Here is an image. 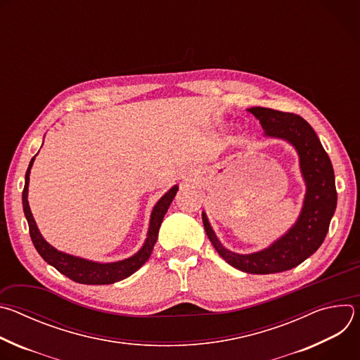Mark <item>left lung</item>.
I'll use <instances>...</instances> for the list:
<instances>
[{
  "label": "left lung",
  "mask_w": 360,
  "mask_h": 360,
  "mask_svg": "<svg viewBox=\"0 0 360 360\" xmlns=\"http://www.w3.org/2000/svg\"><path fill=\"white\" fill-rule=\"evenodd\" d=\"M248 111L259 120L265 136L283 139L295 148L306 186L300 214L281 238L268 248L252 253L226 249L203 211L202 221L214 248L231 266L246 274L268 275L297 266L319 249L336 210L338 193L332 162L309 124L299 115L271 108L252 107Z\"/></svg>",
  "instance_id": "8db88e82"
}]
</instances>
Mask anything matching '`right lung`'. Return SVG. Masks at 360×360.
<instances>
[{"instance_id": "right-lung-1", "label": "right lung", "mask_w": 360, "mask_h": 360, "mask_svg": "<svg viewBox=\"0 0 360 360\" xmlns=\"http://www.w3.org/2000/svg\"><path fill=\"white\" fill-rule=\"evenodd\" d=\"M35 157L31 160L27 174H25V185H24V191H22V208H24V215H25L28 226H30V236L32 239V243H34L37 252L41 255V258L48 265L54 266L58 272L65 275L67 278L72 279L74 282L84 283V285H110V283L120 282V281L131 276L134 272H136L149 259L153 245H155V242L158 239V232H160L161 224L164 221V217L179 189L178 185H174L165 195H162L160 198V200L155 205H153L150 218H149V228H148L146 239H145L142 248L135 255L129 256V258H127V259L102 264V262L88 261V259L79 258V256H74V255L65 253L63 250H58L42 238V235L34 221V217L30 210V203H28L30 174H31V168H32Z\"/></svg>"}]
</instances>
